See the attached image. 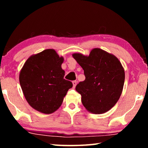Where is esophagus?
I'll return each mask as SVG.
<instances>
[{"label":"esophagus","instance_id":"esophagus-1","mask_svg":"<svg viewBox=\"0 0 148 148\" xmlns=\"http://www.w3.org/2000/svg\"><path fill=\"white\" fill-rule=\"evenodd\" d=\"M77 83V81H76V80H75V81L72 82V84H73V87H74V88L76 86Z\"/></svg>","mask_w":148,"mask_h":148}]
</instances>
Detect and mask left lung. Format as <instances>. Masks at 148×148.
<instances>
[{"label": "left lung", "instance_id": "left-lung-1", "mask_svg": "<svg viewBox=\"0 0 148 148\" xmlns=\"http://www.w3.org/2000/svg\"><path fill=\"white\" fill-rule=\"evenodd\" d=\"M72 57L86 76L76 87L82 104L92 114L106 113L117 103L123 89L125 71L121 62L100 48L92 49L89 56L75 53Z\"/></svg>", "mask_w": 148, "mask_h": 148}]
</instances>
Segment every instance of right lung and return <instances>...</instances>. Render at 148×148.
I'll return each mask as SVG.
<instances>
[{"label": "right lung", "instance_id": "obj_1", "mask_svg": "<svg viewBox=\"0 0 148 148\" xmlns=\"http://www.w3.org/2000/svg\"><path fill=\"white\" fill-rule=\"evenodd\" d=\"M63 57L53 49L30 56L19 73V83L32 108L50 114L59 108L72 83L64 79Z\"/></svg>", "mask_w": 148, "mask_h": 148}]
</instances>
